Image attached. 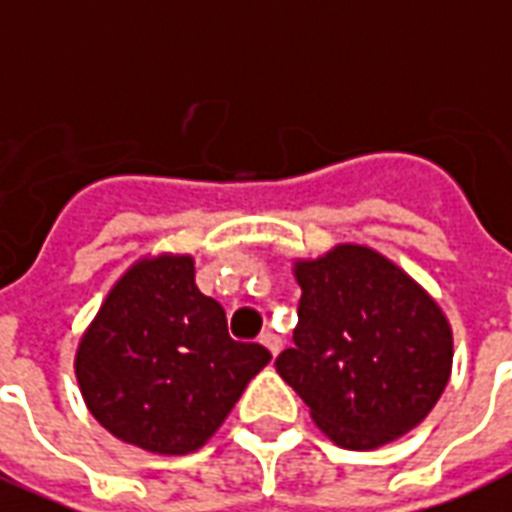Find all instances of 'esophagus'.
<instances>
[{"label":"esophagus","mask_w":512,"mask_h":512,"mask_svg":"<svg viewBox=\"0 0 512 512\" xmlns=\"http://www.w3.org/2000/svg\"><path fill=\"white\" fill-rule=\"evenodd\" d=\"M261 344H264L272 355H277V352L283 350V339H280L277 334H272V331H267V334L261 336Z\"/></svg>","instance_id":"obj_1"}]
</instances>
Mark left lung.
Returning a JSON list of instances; mask_svg holds the SVG:
<instances>
[{
	"mask_svg": "<svg viewBox=\"0 0 512 512\" xmlns=\"http://www.w3.org/2000/svg\"><path fill=\"white\" fill-rule=\"evenodd\" d=\"M293 347L275 368L344 449L395 441L422 422L449 384L451 326L433 296L366 245L296 261Z\"/></svg>",
	"mask_w": 512,
	"mask_h": 512,
	"instance_id": "1",
	"label": "left lung"
}]
</instances>
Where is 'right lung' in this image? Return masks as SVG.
<instances>
[{"mask_svg":"<svg viewBox=\"0 0 512 512\" xmlns=\"http://www.w3.org/2000/svg\"><path fill=\"white\" fill-rule=\"evenodd\" d=\"M269 360L267 347L229 336L224 307L194 283L192 256H157L109 291L74 368L109 433L154 454H189Z\"/></svg>","mask_w":512,"mask_h":512,"instance_id":"1","label":"right lung"}]
</instances>
